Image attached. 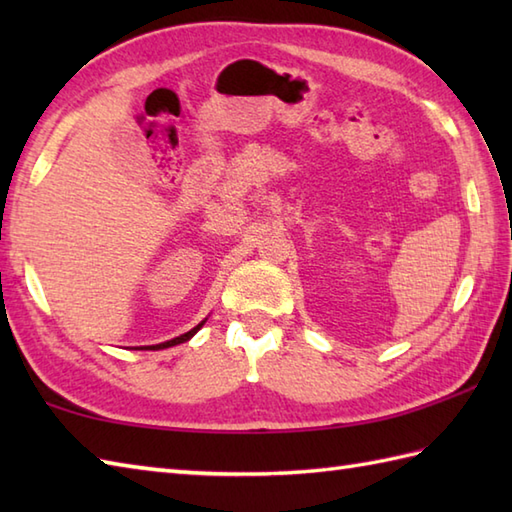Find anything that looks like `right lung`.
Wrapping results in <instances>:
<instances>
[{"mask_svg": "<svg viewBox=\"0 0 512 512\" xmlns=\"http://www.w3.org/2000/svg\"><path fill=\"white\" fill-rule=\"evenodd\" d=\"M206 321V319H204ZM204 321L202 323H198L195 325L193 330H189V332H184V334H180V336H176V339H171V341H165V343H158V345H145V347H136V350H165V347H173V345H178V343H184V341H189L191 336L198 332L202 325H204Z\"/></svg>", "mask_w": 512, "mask_h": 512, "instance_id": "obj_1", "label": "right lung"}]
</instances>
